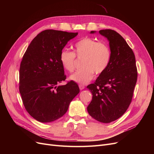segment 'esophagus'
Listing matches in <instances>:
<instances>
[{"label":"esophagus","instance_id":"1","mask_svg":"<svg viewBox=\"0 0 154 154\" xmlns=\"http://www.w3.org/2000/svg\"><path fill=\"white\" fill-rule=\"evenodd\" d=\"M79 86L80 90H83V89H84V88H85V86H84V85H83L80 84Z\"/></svg>","mask_w":154,"mask_h":154}]
</instances>
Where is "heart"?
<instances>
[{"label": "heart", "mask_w": 154, "mask_h": 154, "mask_svg": "<svg viewBox=\"0 0 154 154\" xmlns=\"http://www.w3.org/2000/svg\"><path fill=\"white\" fill-rule=\"evenodd\" d=\"M75 55L82 59V69L70 76V79L80 84H86L94 78V73L99 75L107 69L111 59V51L105 43L85 37L79 40L74 45V53L63 49L59 57L63 68L69 72L75 70Z\"/></svg>", "instance_id": "obj_1"}]
</instances>
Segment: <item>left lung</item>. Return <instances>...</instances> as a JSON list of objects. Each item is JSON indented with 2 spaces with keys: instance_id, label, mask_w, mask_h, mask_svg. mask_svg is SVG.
Segmentation results:
<instances>
[{
  "instance_id": "left-lung-1",
  "label": "left lung",
  "mask_w": 154,
  "mask_h": 154,
  "mask_svg": "<svg viewBox=\"0 0 154 154\" xmlns=\"http://www.w3.org/2000/svg\"><path fill=\"white\" fill-rule=\"evenodd\" d=\"M99 33L109 40L111 59L107 69L87 87L92 94L87 111L99 122L110 123L122 116L130 106L137 70L134 52L122 36L111 29L100 30Z\"/></svg>"
}]
</instances>
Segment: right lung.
Here are the masks:
<instances>
[{
	"instance_id": "right-lung-1",
	"label": "right lung",
	"mask_w": 154,
	"mask_h": 154,
	"mask_svg": "<svg viewBox=\"0 0 154 154\" xmlns=\"http://www.w3.org/2000/svg\"><path fill=\"white\" fill-rule=\"evenodd\" d=\"M78 33L45 30L33 40L24 54L19 70V91L29 114L38 122H51L62 117L79 93L74 81L66 79L60 54Z\"/></svg>"
}]
</instances>
